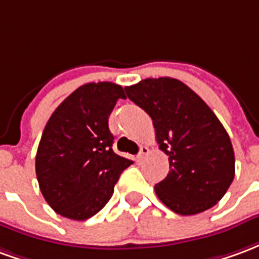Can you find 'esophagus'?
<instances>
[{
  "mask_svg": "<svg viewBox=\"0 0 259 259\" xmlns=\"http://www.w3.org/2000/svg\"><path fill=\"white\" fill-rule=\"evenodd\" d=\"M148 152H150V148H148V147H146V146L141 147L140 152H139V155L136 157V162H141V161H143V158L146 157Z\"/></svg>",
  "mask_w": 259,
  "mask_h": 259,
  "instance_id": "34e87169",
  "label": "esophagus"
}]
</instances>
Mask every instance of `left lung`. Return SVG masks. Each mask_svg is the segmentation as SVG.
<instances>
[{"label": "left lung", "instance_id": "left-lung-1", "mask_svg": "<svg viewBox=\"0 0 259 259\" xmlns=\"http://www.w3.org/2000/svg\"><path fill=\"white\" fill-rule=\"evenodd\" d=\"M124 91L151 116L159 148L169 157L168 176L155 185L158 198L179 215L212 208L234 178L232 141L217 115L172 77L144 79Z\"/></svg>", "mask_w": 259, "mask_h": 259}]
</instances>
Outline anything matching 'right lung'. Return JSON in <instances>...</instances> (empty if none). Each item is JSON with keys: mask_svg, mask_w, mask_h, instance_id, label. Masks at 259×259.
Wrapping results in <instances>:
<instances>
[{"mask_svg": "<svg viewBox=\"0 0 259 259\" xmlns=\"http://www.w3.org/2000/svg\"><path fill=\"white\" fill-rule=\"evenodd\" d=\"M122 85L111 81L80 85L61 102L42 132L36 154L38 186L54 211L84 221L101 211L133 161L115 154L108 118Z\"/></svg>", "mask_w": 259, "mask_h": 259, "instance_id": "obj_1", "label": "right lung"}]
</instances>
